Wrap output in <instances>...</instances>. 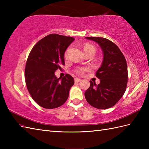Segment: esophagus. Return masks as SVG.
<instances>
[{"mask_svg":"<svg viewBox=\"0 0 149 149\" xmlns=\"http://www.w3.org/2000/svg\"><path fill=\"white\" fill-rule=\"evenodd\" d=\"M74 81H75V83H79V82H80L81 80L80 79H79V78H75Z\"/></svg>","mask_w":149,"mask_h":149,"instance_id":"esophagus-1","label":"esophagus"}]
</instances>
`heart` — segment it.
Returning a JSON list of instances; mask_svg holds the SVG:
<instances>
[{
    "label": "heart",
    "instance_id": "1",
    "mask_svg": "<svg viewBox=\"0 0 149 149\" xmlns=\"http://www.w3.org/2000/svg\"><path fill=\"white\" fill-rule=\"evenodd\" d=\"M84 51L85 53L88 52H93L95 53V49L93 46L90 45V44H86L84 47ZM65 58H67V51L65 52ZM86 70H87L86 68H77L75 70V72L78 74H83Z\"/></svg>",
    "mask_w": 149,
    "mask_h": 149
}]
</instances>
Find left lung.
<instances>
[{"label": "left lung", "instance_id": "obj_1", "mask_svg": "<svg viewBox=\"0 0 149 149\" xmlns=\"http://www.w3.org/2000/svg\"><path fill=\"white\" fill-rule=\"evenodd\" d=\"M99 45L103 52V61L96 72L100 83L90 81V86L84 96L88 104L100 109L111 107L124 94L127 84V62L121 50L110 40L100 37H86Z\"/></svg>", "mask_w": 149, "mask_h": 149}]
</instances>
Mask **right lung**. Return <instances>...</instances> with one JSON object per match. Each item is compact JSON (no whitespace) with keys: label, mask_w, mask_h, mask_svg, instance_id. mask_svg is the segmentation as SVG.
I'll list each match as a JSON object with an SVG mask.
<instances>
[{"label":"right lung","mask_w":149,"mask_h":149,"mask_svg":"<svg viewBox=\"0 0 149 149\" xmlns=\"http://www.w3.org/2000/svg\"><path fill=\"white\" fill-rule=\"evenodd\" d=\"M74 41L72 37L49 34L34 46L28 56L25 69L26 86L41 107L56 108L68 99L74 78L69 74L58 78L54 73L65 65V50Z\"/></svg>","instance_id":"obj_1"}]
</instances>
